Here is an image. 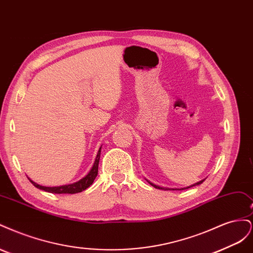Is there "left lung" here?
Instances as JSON below:
<instances>
[{
  "mask_svg": "<svg viewBox=\"0 0 253 253\" xmlns=\"http://www.w3.org/2000/svg\"><path fill=\"white\" fill-rule=\"evenodd\" d=\"M205 180V179H204ZM204 180H201V181H198V182H196V183H194V185H192V186H191V187H193V186H196V185H201V183L202 182H204ZM148 182L150 183V185L151 186H153V187H154V188H156V189H162V190H171V189H168V188H163V187H159V186H156V185H154V183H152V182H150L149 180H148ZM188 188H190V187H187L186 189H188ZM173 190V189H172ZM183 190V189H182Z\"/></svg>",
  "mask_w": 253,
  "mask_h": 253,
  "instance_id": "left-lung-1",
  "label": "left lung"
}]
</instances>
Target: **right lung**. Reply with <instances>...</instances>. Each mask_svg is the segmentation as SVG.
Masks as SVG:
<instances>
[{
  "instance_id": "right-lung-1",
  "label": "right lung",
  "mask_w": 253,
  "mask_h": 253,
  "mask_svg": "<svg viewBox=\"0 0 253 253\" xmlns=\"http://www.w3.org/2000/svg\"><path fill=\"white\" fill-rule=\"evenodd\" d=\"M100 152H101V148L99 149L97 157L95 159V163H94L90 171L87 173L85 177H83L82 179H80L77 182L71 183V185H64V186H59V187H44V186L38 185V183H36L30 178H28V179L30 180V182H32L36 188L44 190V191H46V192H49V193L75 194V193L82 192V191L87 189L91 185V183L94 182V180L96 178V176L98 174V165H99V159H100Z\"/></svg>"
}]
</instances>
